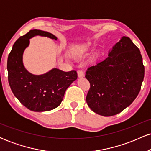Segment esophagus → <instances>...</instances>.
Here are the masks:
<instances>
[{"instance_id": "1", "label": "esophagus", "mask_w": 151, "mask_h": 151, "mask_svg": "<svg viewBox=\"0 0 151 151\" xmlns=\"http://www.w3.org/2000/svg\"><path fill=\"white\" fill-rule=\"evenodd\" d=\"M77 74H78V77L79 78L81 77H84V73L82 70H79L77 72Z\"/></svg>"}]
</instances>
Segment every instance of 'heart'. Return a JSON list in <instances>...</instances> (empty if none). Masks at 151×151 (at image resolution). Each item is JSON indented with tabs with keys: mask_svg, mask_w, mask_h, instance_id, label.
Returning a JSON list of instances; mask_svg holds the SVG:
<instances>
[{
	"mask_svg": "<svg viewBox=\"0 0 151 151\" xmlns=\"http://www.w3.org/2000/svg\"><path fill=\"white\" fill-rule=\"evenodd\" d=\"M89 47H90L89 45H84V47H83V49H84V50H86L89 49Z\"/></svg>",
	"mask_w": 151,
	"mask_h": 151,
	"instance_id": "obj_1",
	"label": "heart"
}]
</instances>
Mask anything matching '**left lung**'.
I'll use <instances>...</instances> for the list:
<instances>
[{
  "mask_svg": "<svg viewBox=\"0 0 151 151\" xmlns=\"http://www.w3.org/2000/svg\"><path fill=\"white\" fill-rule=\"evenodd\" d=\"M144 72L139 49L129 37L123 36L109 50L108 58L86 70L89 107L104 116L119 114L137 97Z\"/></svg>",
  "mask_w": 151,
  "mask_h": 151,
  "instance_id": "obj_1",
  "label": "left lung"
}]
</instances>
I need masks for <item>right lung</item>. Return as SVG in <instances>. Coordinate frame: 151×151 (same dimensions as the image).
Instances as JSON below:
<instances>
[{
    "mask_svg": "<svg viewBox=\"0 0 151 151\" xmlns=\"http://www.w3.org/2000/svg\"><path fill=\"white\" fill-rule=\"evenodd\" d=\"M37 35L58 40L53 34L40 30H30L17 40L8 58V82L13 94L26 108L36 112L48 111L60 106L65 91L77 79V73L53 68L36 75L26 70L22 62L24 51L30 38Z\"/></svg>",
    "mask_w": 151,
    "mask_h": 151,
    "instance_id": "1",
    "label": "right lung"
}]
</instances>
